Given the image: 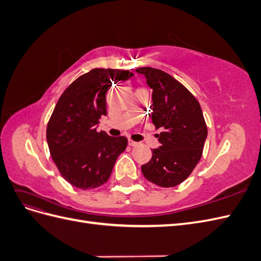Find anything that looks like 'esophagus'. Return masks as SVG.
Here are the masks:
<instances>
[{
  "label": "esophagus",
  "instance_id": "obj_1",
  "mask_svg": "<svg viewBox=\"0 0 261 261\" xmlns=\"http://www.w3.org/2000/svg\"><path fill=\"white\" fill-rule=\"evenodd\" d=\"M128 145H129L130 147H135V146L138 145V143H137V141H134V140H132V139H128Z\"/></svg>",
  "mask_w": 261,
  "mask_h": 261
}]
</instances>
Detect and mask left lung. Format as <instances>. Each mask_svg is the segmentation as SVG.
Returning <instances> with one entry per match:
<instances>
[{
  "label": "left lung",
  "mask_w": 261,
  "mask_h": 261,
  "mask_svg": "<svg viewBox=\"0 0 261 261\" xmlns=\"http://www.w3.org/2000/svg\"><path fill=\"white\" fill-rule=\"evenodd\" d=\"M152 89V123L162 132L161 146L141 167L144 176L161 187H174L184 181L199 162L208 129L199 102L187 88L161 69L139 67Z\"/></svg>",
  "instance_id": "obj_1"
}]
</instances>
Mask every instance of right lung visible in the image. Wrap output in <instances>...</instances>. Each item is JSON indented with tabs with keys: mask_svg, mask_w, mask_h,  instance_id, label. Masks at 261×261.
Listing matches in <instances>:
<instances>
[{
	"mask_svg": "<svg viewBox=\"0 0 261 261\" xmlns=\"http://www.w3.org/2000/svg\"><path fill=\"white\" fill-rule=\"evenodd\" d=\"M129 70L93 68L77 78L62 93L46 126V141L61 175L80 189L103 185L127 138L97 132L107 115L106 94L112 83L127 81Z\"/></svg>",
	"mask_w": 261,
	"mask_h": 261,
	"instance_id": "right-lung-1",
	"label": "right lung"
}]
</instances>
